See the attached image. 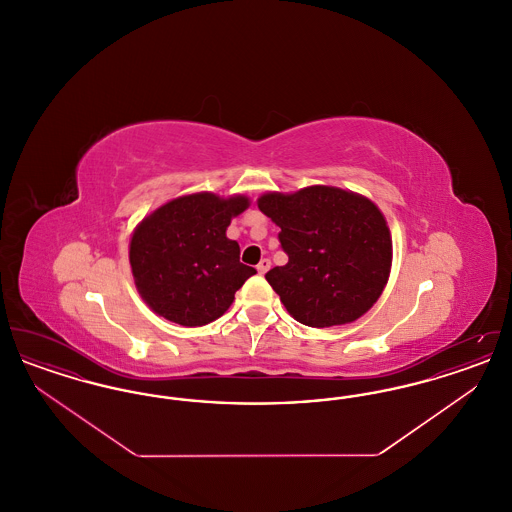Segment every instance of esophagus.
<instances>
[{"label":"esophagus","mask_w":512,"mask_h":512,"mask_svg":"<svg viewBox=\"0 0 512 512\" xmlns=\"http://www.w3.org/2000/svg\"><path fill=\"white\" fill-rule=\"evenodd\" d=\"M268 268H270V261H268V259H261V263L257 265V270H259V274H265Z\"/></svg>","instance_id":"34e87169"}]
</instances>
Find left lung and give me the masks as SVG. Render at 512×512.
I'll return each instance as SVG.
<instances>
[{
	"mask_svg": "<svg viewBox=\"0 0 512 512\" xmlns=\"http://www.w3.org/2000/svg\"><path fill=\"white\" fill-rule=\"evenodd\" d=\"M257 205L280 226L278 240L288 253V263L265 278L297 322L311 328L349 324L378 301L393 249L374 201L336 186H307L293 194L267 192Z\"/></svg>",
	"mask_w": 512,
	"mask_h": 512,
	"instance_id": "1",
	"label": "left lung"
}]
</instances>
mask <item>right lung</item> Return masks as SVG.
I'll use <instances>...</instances> for the list:
<instances>
[{
	"label": "right lung",
	"mask_w": 512,
	"mask_h": 512,
	"mask_svg": "<svg viewBox=\"0 0 512 512\" xmlns=\"http://www.w3.org/2000/svg\"><path fill=\"white\" fill-rule=\"evenodd\" d=\"M247 195H180L157 207L130 238L128 259L136 290L159 317L203 326L222 317L234 293L257 270L240 263V245L226 238Z\"/></svg>",
	"instance_id": "right-lung-1"
}]
</instances>
